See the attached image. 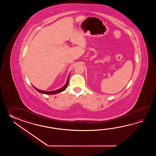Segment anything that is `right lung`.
Masks as SVG:
<instances>
[{"label":"right lung","mask_w":156,"mask_h":156,"mask_svg":"<svg viewBox=\"0 0 156 156\" xmlns=\"http://www.w3.org/2000/svg\"><path fill=\"white\" fill-rule=\"evenodd\" d=\"M69 76H70V74L69 75V76L67 80L66 83V84L64 85V86L60 88L59 89L56 90H54V91H42V90H41L38 89H37L36 87H35L34 86H33V87L37 91H38L39 93H42V94H47V95H53V94H56L57 93H61V92H62L64 90H65L67 88V87L68 86V84H69Z\"/></svg>","instance_id":"add662e5"}]
</instances>
